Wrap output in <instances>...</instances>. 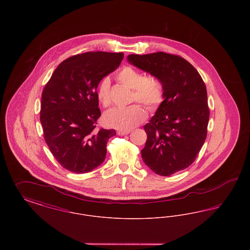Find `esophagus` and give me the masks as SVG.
<instances>
[{"instance_id": "34e87169", "label": "esophagus", "mask_w": 250, "mask_h": 250, "mask_svg": "<svg viewBox=\"0 0 250 250\" xmlns=\"http://www.w3.org/2000/svg\"><path fill=\"white\" fill-rule=\"evenodd\" d=\"M130 133V130H118L117 131V134L119 136H124V135H127Z\"/></svg>"}]
</instances>
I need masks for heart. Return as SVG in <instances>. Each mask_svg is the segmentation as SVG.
I'll use <instances>...</instances> for the list:
<instances>
[{"mask_svg": "<svg viewBox=\"0 0 250 250\" xmlns=\"http://www.w3.org/2000/svg\"><path fill=\"white\" fill-rule=\"evenodd\" d=\"M117 80L132 89L130 102L138 101L149 109H155L164 101L165 88L157 77L145 76L141 70L126 65L117 73ZM96 96L103 107H108L111 105L110 81L107 77H104L98 83ZM145 117L146 113L143 107L132 104L127 107L111 108L105 113L104 122L107 126L129 130L141 124Z\"/></svg>", "mask_w": 250, "mask_h": 250, "instance_id": "obj_1", "label": "heart"}]
</instances>
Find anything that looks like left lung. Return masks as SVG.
Masks as SVG:
<instances>
[{"mask_svg":"<svg viewBox=\"0 0 250 250\" xmlns=\"http://www.w3.org/2000/svg\"><path fill=\"white\" fill-rule=\"evenodd\" d=\"M127 60L157 77L165 88L164 101L143 127L147 134L143 162L161 176L188 167L205 142L210 116L201 75L183 57L162 51L130 54Z\"/></svg>","mask_w":250,"mask_h":250,"instance_id":"left-lung-1","label":"left lung"}]
</instances>
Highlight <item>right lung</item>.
Masks as SVG:
<instances>
[{
  "mask_svg": "<svg viewBox=\"0 0 250 250\" xmlns=\"http://www.w3.org/2000/svg\"><path fill=\"white\" fill-rule=\"evenodd\" d=\"M124 53L89 51L62 61L46 84L40 122L44 139L60 165L75 173L90 172L107 155L114 129L96 128L101 115L96 88L114 71Z\"/></svg>",
  "mask_w": 250,
  "mask_h": 250,
  "instance_id": "right-lung-1",
  "label": "right lung"
}]
</instances>
